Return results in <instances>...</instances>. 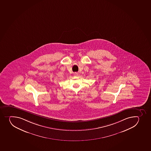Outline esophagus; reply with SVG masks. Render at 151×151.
<instances>
[{"label": "esophagus", "mask_w": 151, "mask_h": 151, "mask_svg": "<svg viewBox=\"0 0 151 151\" xmlns=\"http://www.w3.org/2000/svg\"><path fill=\"white\" fill-rule=\"evenodd\" d=\"M78 75V73H74V76H77Z\"/></svg>", "instance_id": "34e87169"}]
</instances>
